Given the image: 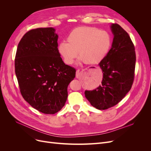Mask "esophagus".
<instances>
[{"label": "esophagus", "mask_w": 151, "mask_h": 151, "mask_svg": "<svg viewBox=\"0 0 151 151\" xmlns=\"http://www.w3.org/2000/svg\"><path fill=\"white\" fill-rule=\"evenodd\" d=\"M86 69H87V68H86ZM79 70H77L76 71V77L77 78H79V76H80V73H79Z\"/></svg>", "instance_id": "esophagus-1"}]
</instances>
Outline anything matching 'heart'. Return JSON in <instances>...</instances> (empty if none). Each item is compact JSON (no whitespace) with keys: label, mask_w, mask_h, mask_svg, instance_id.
Instances as JSON below:
<instances>
[{"label":"heart","mask_w":151,"mask_h":151,"mask_svg":"<svg viewBox=\"0 0 151 151\" xmlns=\"http://www.w3.org/2000/svg\"><path fill=\"white\" fill-rule=\"evenodd\" d=\"M67 40L68 43H59L58 51L68 65L74 62L78 53L81 60L87 64H97L106 58L112 45L111 34L94 27L75 28Z\"/></svg>","instance_id":"obj_1"}]
</instances>
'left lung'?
<instances>
[{
  "label": "left lung",
  "mask_w": 151,
  "mask_h": 151,
  "mask_svg": "<svg viewBox=\"0 0 151 151\" xmlns=\"http://www.w3.org/2000/svg\"><path fill=\"white\" fill-rule=\"evenodd\" d=\"M111 28L114 35L111 48L99 64L103 73L102 85L93 91H85L86 98L98 109H106L121 101L134 80V45L119 24H112Z\"/></svg>",
  "instance_id": "8db88e82"
}]
</instances>
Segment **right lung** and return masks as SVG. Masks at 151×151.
<instances>
[{
    "label": "right lung",
    "instance_id": "1",
    "mask_svg": "<svg viewBox=\"0 0 151 151\" xmlns=\"http://www.w3.org/2000/svg\"><path fill=\"white\" fill-rule=\"evenodd\" d=\"M53 28L31 29L22 36L15 57V73L22 96L45 114H55L65 105L67 87L76 68L65 65L58 51Z\"/></svg>",
    "mask_w": 151,
    "mask_h": 151
}]
</instances>
